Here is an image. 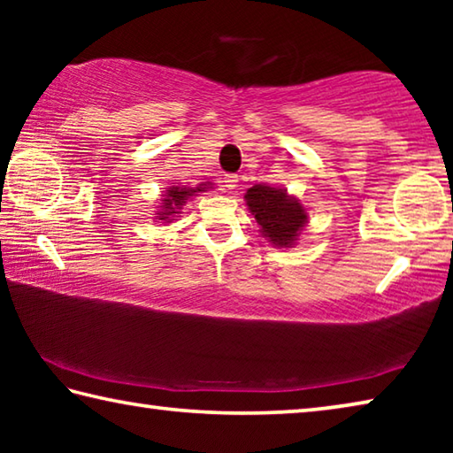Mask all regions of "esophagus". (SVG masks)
Returning a JSON list of instances; mask_svg holds the SVG:
<instances>
[{
  "mask_svg": "<svg viewBox=\"0 0 453 453\" xmlns=\"http://www.w3.org/2000/svg\"><path fill=\"white\" fill-rule=\"evenodd\" d=\"M237 175L235 173H227L226 178H224V188H227V189H235L237 188Z\"/></svg>",
  "mask_w": 453,
  "mask_h": 453,
  "instance_id": "34e87169",
  "label": "esophagus"
}]
</instances>
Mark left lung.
I'll return each mask as SVG.
<instances>
[{
	"label": "left lung",
	"mask_w": 453,
	"mask_h": 453,
	"mask_svg": "<svg viewBox=\"0 0 453 453\" xmlns=\"http://www.w3.org/2000/svg\"><path fill=\"white\" fill-rule=\"evenodd\" d=\"M243 197L250 213L257 221L259 234L275 248H294L297 235L308 224V213L300 199L289 196L286 189L265 183L250 188Z\"/></svg>",
	"instance_id": "1"
}]
</instances>
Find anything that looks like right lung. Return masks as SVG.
Masks as SVG:
<instances>
[{
    "mask_svg": "<svg viewBox=\"0 0 453 453\" xmlns=\"http://www.w3.org/2000/svg\"><path fill=\"white\" fill-rule=\"evenodd\" d=\"M211 188L210 181H202L197 188L188 186H170L165 188L164 197L159 199V211L156 213V219H162L164 224H172V219L178 216L180 210L186 205L189 197H194L199 191H208Z\"/></svg>",
    "mask_w": 453,
    "mask_h": 453,
    "instance_id": "1",
    "label": "right lung"
}]
</instances>
